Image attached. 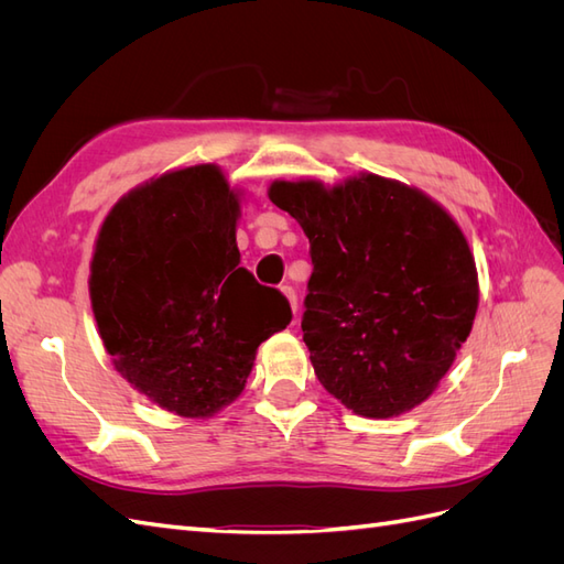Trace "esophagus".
Listing matches in <instances>:
<instances>
[{"mask_svg": "<svg viewBox=\"0 0 564 564\" xmlns=\"http://www.w3.org/2000/svg\"><path fill=\"white\" fill-rule=\"evenodd\" d=\"M282 294H284V299L289 301V305H292V313H294V317H296V313H299V301H296V292L292 286H282Z\"/></svg>", "mask_w": 564, "mask_h": 564, "instance_id": "1", "label": "esophagus"}]
</instances>
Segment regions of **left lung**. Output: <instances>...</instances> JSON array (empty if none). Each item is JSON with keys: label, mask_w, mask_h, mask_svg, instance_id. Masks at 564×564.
Wrapping results in <instances>:
<instances>
[{"label": "left lung", "mask_w": 564, "mask_h": 564, "mask_svg": "<svg viewBox=\"0 0 564 564\" xmlns=\"http://www.w3.org/2000/svg\"><path fill=\"white\" fill-rule=\"evenodd\" d=\"M270 202L311 242L303 340L319 383L352 414L392 419L429 400L480 301L464 230L414 185L272 181Z\"/></svg>", "instance_id": "1"}]
</instances>
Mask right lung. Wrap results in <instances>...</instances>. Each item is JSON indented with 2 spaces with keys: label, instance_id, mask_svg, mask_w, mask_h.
Instances as JSON below:
<instances>
[{
  "label": "right lung",
  "instance_id": "right-lung-1",
  "mask_svg": "<svg viewBox=\"0 0 564 564\" xmlns=\"http://www.w3.org/2000/svg\"><path fill=\"white\" fill-rule=\"evenodd\" d=\"M242 191L216 164L172 169L117 199L89 275L100 340L122 379L183 419L242 395L256 350L292 311L240 268Z\"/></svg>",
  "mask_w": 564,
  "mask_h": 564
}]
</instances>
